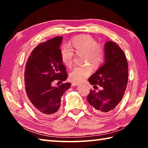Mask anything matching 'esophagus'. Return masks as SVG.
I'll use <instances>...</instances> for the list:
<instances>
[{"label":"esophagus","mask_w":148,"mask_h":148,"mask_svg":"<svg viewBox=\"0 0 148 148\" xmlns=\"http://www.w3.org/2000/svg\"><path fill=\"white\" fill-rule=\"evenodd\" d=\"M72 85L73 86H79V83H76V82H73V83L72 84Z\"/></svg>","instance_id":"esophagus-1"}]
</instances>
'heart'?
Returning a JSON list of instances; mask_svg holds the SVG:
<instances>
[{
	"mask_svg": "<svg viewBox=\"0 0 148 148\" xmlns=\"http://www.w3.org/2000/svg\"><path fill=\"white\" fill-rule=\"evenodd\" d=\"M71 46L78 55L83 54L82 62L86 64L77 66L70 73V79L75 82H82L91 73L92 68L96 69L103 63L105 58V49L101 45L97 44L94 38L89 35H82L71 40ZM62 62L68 67L73 63L74 51L69 45L64 44L60 49Z\"/></svg>",
	"mask_w": 148,
	"mask_h": 148,
	"instance_id": "obj_1",
	"label": "heart"
}]
</instances>
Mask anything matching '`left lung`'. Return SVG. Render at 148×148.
<instances>
[{
    "label": "left lung",
    "mask_w": 148,
    "mask_h": 148,
    "mask_svg": "<svg viewBox=\"0 0 148 148\" xmlns=\"http://www.w3.org/2000/svg\"><path fill=\"white\" fill-rule=\"evenodd\" d=\"M104 64L89 78V82L102 90H91L87 101L97 113L106 114L117 106L123 97L128 82V63L118 44L107 42L104 45Z\"/></svg>",
    "instance_id": "left-lung-1"
}]
</instances>
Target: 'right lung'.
Returning a JSON list of instances; mask_svg holds the SVG:
<instances>
[{
	"label": "right lung",
	"mask_w": 148,
	"mask_h": 148,
	"mask_svg": "<svg viewBox=\"0 0 148 148\" xmlns=\"http://www.w3.org/2000/svg\"><path fill=\"white\" fill-rule=\"evenodd\" d=\"M62 36L38 44L29 57L25 69V91L30 104L37 113L46 117L56 115L61 99L71 86L70 83L52 86L54 80L64 82L68 77L60 54Z\"/></svg>",
	"instance_id": "add662e5"
}]
</instances>
